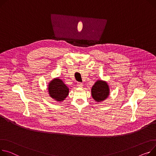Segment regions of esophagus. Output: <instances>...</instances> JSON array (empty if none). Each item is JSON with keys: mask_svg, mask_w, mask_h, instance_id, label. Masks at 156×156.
Listing matches in <instances>:
<instances>
[{"mask_svg": "<svg viewBox=\"0 0 156 156\" xmlns=\"http://www.w3.org/2000/svg\"><path fill=\"white\" fill-rule=\"evenodd\" d=\"M77 86H78V87H80V88H82V87H83V85L82 83H80V82H79V83H78Z\"/></svg>", "mask_w": 156, "mask_h": 156, "instance_id": "obj_1", "label": "esophagus"}]
</instances>
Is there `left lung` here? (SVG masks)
Masks as SVG:
<instances>
[{
    "label": "left lung",
    "instance_id": "left-lung-1",
    "mask_svg": "<svg viewBox=\"0 0 156 156\" xmlns=\"http://www.w3.org/2000/svg\"><path fill=\"white\" fill-rule=\"evenodd\" d=\"M110 95L109 86L105 81L97 80L91 88L93 98L97 102L105 100Z\"/></svg>",
    "mask_w": 156,
    "mask_h": 156
}]
</instances>
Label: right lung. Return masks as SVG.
Instances as JSON below:
<instances>
[{
    "mask_svg": "<svg viewBox=\"0 0 156 156\" xmlns=\"http://www.w3.org/2000/svg\"><path fill=\"white\" fill-rule=\"evenodd\" d=\"M48 91L52 98L62 101L68 95L69 88L61 79L55 78L48 85Z\"/></svg>",
    "mask_w": 156,
    "mask_h": 156,
    "instance_id": "1",
    "label": "right lung"
}]
</instances>
